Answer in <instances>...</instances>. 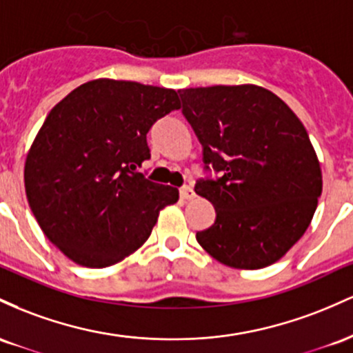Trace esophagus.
<instances>
[{"instance_id":"obj_1","label":"esophagus","mask_w":353,"mask_h":353,"mask_svg":"<svg viewBox=\"0 0 353 353\" xmlns=\"http://www.w3.org/2000/svg\"><path fill=\"white\" fill-rule=\"evenodd\" d=\"M180 196L183 198V200H192V198L195 196V192H193V188L190 187V185H183V187L180 188Z\"/></svg>"}]
</instances>
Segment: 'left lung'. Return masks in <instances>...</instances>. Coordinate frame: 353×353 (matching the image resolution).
Returning <instances> with one entry per match:
<instances>
[{
    "label": "left lung",
    "mask_w": 353,
    "mask_h": 353,
    "mask_svg": "<svg viewBox=\"0 0 353 353\" xmlns=\"http://www.w3.org/2000/svg\"><path fill=\"white\" fill-rule=\"evenodd\" d=\"M178 93L203 148L205 176L195 192L216 212L213 225L196 232L198 243L228 267L275 263L308 228L322 195L307 130L276 94L255 85Z\"/></svg>",
    "instance_id": "8db88e82"
}]
</instances>
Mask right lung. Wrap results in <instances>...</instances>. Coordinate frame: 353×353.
<instances>
[{"label":"right lung","mask_w":353,"mask_h":353,"mask_svg":"<svg viewBox=\"0 0 353 353\" xmlns=\"http://www.w3.org/2000/svg\"><path fill=\"white\" fill-rule=\"evenodd\" d=\"M180 108L175 90L94 80L54 106L26 157L28 203L43 233L78 265L103 268L148 240L178 190L138 172L146 133Z\"/></svg>","instance_id":"1"}]
</instances>
